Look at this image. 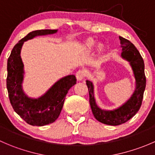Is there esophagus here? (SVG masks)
<instances>
[{"label":"esophagus","mask_w":155,"mask_h":155,"mask_svg":"<svg viewBox=\"0 0 155 155\" xmlns=\"http://www.w3.org/2000/svg\"><path fill=\"white\" fill-rule=\"evenodd\" d=\"M85 76V73L84 70H79L76 72V79H77L78 81H81L84 79Z\"/></svg>","instance_id":"obj_1"}]
</instances>
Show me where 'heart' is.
<instances>
[{"instance_id":"heart-1","label":"heart","mask_w":155,"mask_h":155,"mask_svg":"<svg viewBox=\"0 0 155 155\" xmlns=\"http://www.w3.org/2000/svg\"><path fill=\"white\" fill-rule=\"evenodd\" d=\"M95 43H95V41L93 39H88V40H87L84 43V49L86 51H91L92 48H93L94 46H95ZM101 48H102V46L100 45V46H98V49H101Z\"/></svg>"}]
</instances>
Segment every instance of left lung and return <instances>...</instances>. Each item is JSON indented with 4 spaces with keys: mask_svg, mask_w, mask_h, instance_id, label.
<instances>
[{
    "mask_svg": "<svg viewBox=\"0 0 155 155\" xmlns=\"http://www.w3.org/2000/svg\"><path fill=\"white\" fill-rule=\"evenodd\" d=\"M121 57L127 61L134 71L136 79V89L131 97L121 107L114 110H104L97 107L94 96V86L91 81L87 80L86 85L89 92V103L94 118L100 122L108 125H119L129 121L140 109L143 94L146 85L145 65L141 54L134 44L125 38L119 37Z\"/></svg>",
    "mask_w": 155,
    "mask_h": 155,
    "instance_id": "1",
    "label": "left lung"
}]
</instances>
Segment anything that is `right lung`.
<instances>
[{
	"label": "right lung",
	"instance_id": "1",
	"mask_svg": "<svg viewBox=\"0 0 155 155\" xmlns=\"http://www.w3.org/2000/svg\"><path fill=\"white\" fill-rule=\"evenodd\" d=\"M58 30H37L29 33L12 48L7 61V88L14 111L33 126H44L54 122L61 113L69 89L76 84L74 75H69L54 84L45 94L37 99L30 98L22 90L24 64L21 49L24 42L37 36L54 34Z\"/></svg>",
	"mask_w": 155,
	"mask_h": 155
}]
</instances>
